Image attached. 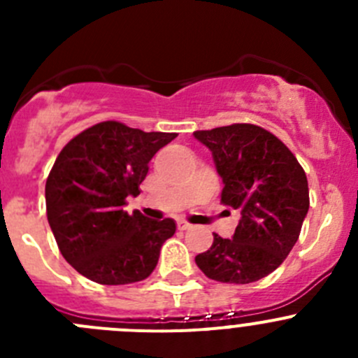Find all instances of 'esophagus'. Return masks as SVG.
<instances>
[{"label": "esophagus", "instance_id": "34e87169", "mask_svg": "<svg viewBox=\"0 0 358 358\" xmlns=\"http://www.w3.org/2000/svg\"><path fill=\"white\" fill-rule=\"evenodd\" d=\"M177 227H179L181 231H188V229H192V224L185 222V220H179V222H177Z\"/></svg>", "mask_w": 358, "mask_h": 358}]
</instances>
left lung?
I'll return each mask as SVG.
<instances>
[{
	"label": "left lung",
	"instance_id": "8db88e82",
	"mask_svg": "<svg viewBox=\"0 0 358 358\" xmlns=\"http://www.w3.org/2000/svg\"><path fill=\"white\" fill-rule=\"evenodd\" d=\"M222 177V202L240 211L231 238L217 233L195 256L202 273L222 283H252L276 271L299 238L308 213V181L292 152L251 123L194 132Z\"/></svg>",
	"mask_w": 358,
	"mask_h": 358
}]
</instances>
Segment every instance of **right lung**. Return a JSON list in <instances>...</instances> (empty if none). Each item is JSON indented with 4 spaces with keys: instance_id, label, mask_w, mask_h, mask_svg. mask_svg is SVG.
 I'll list each match as a JSON object with an SVG mask.
<instances>
[{
    "instance_id": "right-lung-1",
    "label": "right lung",
    "mask_w": 358,
    "mask_h": 358,
    "mask_svg": "<svg viewBox=\"0 0 358 358\" xmlns=\"http://www.w3.org/2000/svg\"><path fill=\"white\" fill-rule=\"evenodd\" d=\"M176 132H143L102 122L75 136L46 179V215L57 245L77 273L100 285H127L152 274L173 218L129 215L148 163Z\"/></svg>"
}]
</instances>
